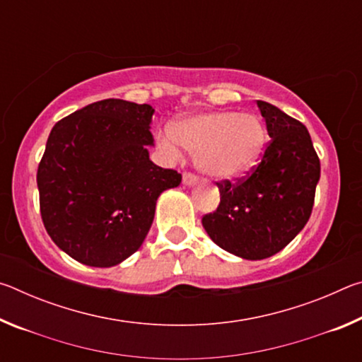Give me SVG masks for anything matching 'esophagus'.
I'll return each mask as SVG.
<instances>
[{
  "label": "esophagus",
  "instance_id": "1",
  "mask_svg": "<svg viewBox=\"0 0 362 362\" xmlns=\"http://www.w3.org/2000/svg\"><path fill=\"white\" fill-rule=\"evenodd\" d=\"M194 182H196V175L193 173L185 170V173H183V183H185V185H193Z\"/></svg>",
  "mask_w": 362,
  "mask_h": 362
}]
</instances>
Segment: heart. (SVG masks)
<instances>
[{
  "label": "heart",
  "instance_id": "obj_1",
  "mask_svg": "<svg viewBox=\"0 0 362 362\" xmlns=\"http://www.w3.org/2000/svg\"><path fill=\"white\" fill-rule=\"evenodd\" d=\"M265 144V127L255 115L214 112L182 119L158 134L168 156L179 158L180 146L196 153L204 174L233 179L254 166Z\"/></svg>",
  "mask_w": 362,
  "mask_h": 362
}]
</instances>
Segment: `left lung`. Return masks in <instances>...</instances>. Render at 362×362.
<instances>
[{"label": "left lung", "mask_w": 362, "mask_h": 362, "mask_svg": "<svg viewBox=\"0 0 362 362\" xmlns=\"http://www.w3.org/2000/svg\"><path fill=\"white\" fill-rule=\"evenodd\" d=\"M272 140L259 164L235 180L217 182L220 203L203 216L211 240L247 260L284 249L308 222L321 164L310 132L298 119L257 100Z\"/></svg>", "instance_id": "left-lung-1"}]
</instances>
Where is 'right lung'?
<instances>
[{"label": "right lung", "mask_w": 362, "mask_h": 362, "mask_svg": "<svg viewBox=\"0 0 362 362\" xmlns=\"http://www.w3.org/2000/svg\"><path fill=\"white\" fill-rule=\"evenodd\" d=\"M150 105L105 99L54 124L36 183L47 235L89 267L118 265L142 246L164 189L182 174L156 166Z\"/></svg>", "instance_id": "obj_1"}]
</instances>
